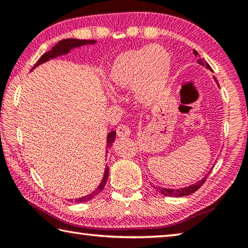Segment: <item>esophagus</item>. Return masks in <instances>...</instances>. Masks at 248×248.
Instances as JSON below:
<instances>
[{
	"instance_id": "obj_1",
	"label": "esophagus",
	"mask_w": 248,
	"mask_h": 248,
	"mask_svg": "<svg viewBox=\"0 0 248 248\" xmlns=\"http://www.w3.org/2000/svg\"><path fill=\"white\" fill-rule=\"evenodd\" d=\"M130 133H131V130L125 124H120L118 128H117V136L120 138L124 137H129Z\"/></svg>"
}]
</instances>
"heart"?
Wrapping results in <instances>:
<instances>
[{"label":"heart","mask_w":248,"mask_h":248,"mask_svg":"<svg viewBox=\"0 0 248 248\" xmlns=\"http://www.w3.org/2000/svg\"><path fill=\"white\" fill-rule=\"evenodd\" d=\"M171 69V57L159 45L121 52L107 73V85L111 92L133 90L141 104H152L164 94Z\"/></svg>","instance_id":"1"}]
</instances>
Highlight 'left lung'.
<instances>
[{"mask_svg": "<svg viewBox=\"0 0 248 248\" xmlns=\"http://www.w3.org/2000/svg\"><path fill=\"white\" fill-rule=\"evenodd\" d=\"M194 53H195L196 57L198 56V52H197L196 50H194ZM199 57H200V56H199ZM197 62H198V63H199L200 65L205 66V68H208L209 70H212L211 66H210V65L207 63V62H205V61L203 60V59L199 58L198 60H197ZM213 78H215V81L217 82V78H216L215 77H213ZM217 86H219V83H217ZM210 171H211V170H210ZM210 171H209V173H210ZM207 177H208V175H205L202 179L199 180V182H197L196 184L189 185V186L184 187V188H179V189H170V188H161V187H158L156 190L161 192L162 195L167 196V197H184V196H188V195L194 194L195 191L198 190L199 188L204 184V182H205V179H207Z\"/></svg>", "mask_w": 248, "mask_h": 248, "instance_id": "8db88e82", "label": "left lung"}]
</instances>
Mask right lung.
Listing matches in <instances>:
<instances>
[{
    "label": "right lung",
    "instance_id": "1",
    "mask_svg": "<svg viewBox=\"0 0 248 248\" xmlns=\"http://www.w3.org/2000/svg\"><path fill=\"white\" fill-rule=\"evenodd\" d=\"M96 43V40H82V39H73V38H70V39H63L61 41H59V43L54 46V47H52L51 50H49L48 52H46L45 54H43L41 56V58L38 60V62L35 64V66L31 69V71L37 68V66L45 63V62L49 61L50 59H54L57 57H60V56H64V54L69 53L71 50L72 49H75V48H78V47H82V46H85V45H94ZM116 138V131H110L108 133L107 136V145H106V149L107 148H110V146L112 145V143H114V140ZM107 152V150H106ZM109 167L106 165V169H105V171H104V176H103V179L102 182H100L99 186L96 188V189L91 192V194H89L87 196H84V197H81V198H77V199H69V201H74V202H78V203H83V202H86V201H89L91 199H93L94 197L96 195H98L100 191H102L104 189L105 185H106V182L108 179V174H109V170H108Z\"/></svg>",
    "mask_w": 248,
    "mask_h": 248
}]
</instances>
